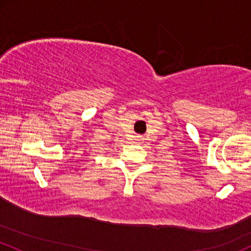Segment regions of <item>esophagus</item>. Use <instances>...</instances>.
I'll list each match as a JSON object with an SVG mask.
<instances>
[{
    "instance_id": "esophagus-1",
    "label": "esophagus",
    "mask_w": 251,
    "mask_h": 251,
    "mask_svg": "<svg viewBox=\"0 0 251 251\" xmlns=\"http://www.w3.org/2000/svg\"><path fill=\"white\" fill-rule=\"evenodd\" d=\"M138 142L140 143V144H142V143H143V142H144V140H143V138H138Z\"/></svg>"
}]
</instances>
